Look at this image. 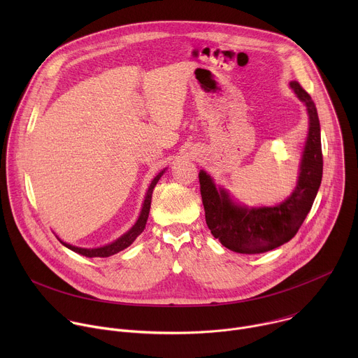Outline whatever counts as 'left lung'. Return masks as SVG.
<instances>
[{
  "label": "left lung",
  "instance_id": "left-lung-1",
  "mask_svg": "<svg viewBox=\"0 0 358 358\" xmlns=\"http://www.w3.org/2000/svg\"><path fill=\"white\" fill-rule=\"evenodd\" d=\"M290 87L308 108L309 134L297 185L287 199L276 207H241L222 188L215 187L206 171L198 174L207 225L214 238L236 253H264L289 242L308 217L322 182L323 152L317 109L299 82L292 80Z\"/></svg>",
  "mask_w": 358,
  "mask_h": 358
}]
</instances>
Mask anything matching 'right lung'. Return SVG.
<instances>
[{
    "label": "right lung",
    "mask_w": 358,
    "mask_h": 358,
    "mask_svg": "<svg viewBox=\"0 0 358 358\" xmlns=\"http://www.w3.org/2000/svg\"><path fill=\"white\" fill-rule=\"evenodd\" d=\"M164 171H162L155 180L151 181L150 187H148V191H147V195H145V199H144V203H143V208H141V213H140V217L137 220V222L134 224V227L126 232L123 236H120L117 241L112 242L110 245H106V246H101V248H94V249H85V248H78V246H72L69 243H65L62 242L66 248H69L71 250L76 252V253H80L83 255V257H87V258H108V257H112V255L123 250L124 248H127L129 245H131L134 242V239L144 231L145 228V222H147V218H148V213H150V203H151V194H152V189H155L157 181L160 180V177L163 176Z\"/></svg>",
    "instance_id": "right-lung-1"
}]
</instances>
